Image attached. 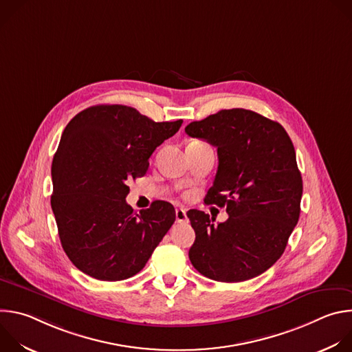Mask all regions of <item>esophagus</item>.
I'll return each instance as SVG.
<instances>
[{
  "label": "esophagus",
  "instance_id": "1",
  "mask_svg": "<svg viewBox=\"0 0 352 352\" xmlns=\"http://www.w3.org/2000/svg\"><path fill=\"white\" fill-rule=\"evenodd\" d=\"M175 219L178 223H182L186 220V212L184 209H177L175 210Z\"/></svg>",
  "mask_w": 352,
  "mask_h": 352
}]
</instances>
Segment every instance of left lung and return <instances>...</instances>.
<instances>
[{"label":"left lung","instance_id":"obj_1","mask_svg":"<svg viewBox=\"0 0 352 352\" xmlns=\"http://www.w3.org/2000/svg\"><path fill=\"white\" fill-rule=\"evenodd\" d=\"M185 132L217 147V174L205 204L227 206L228 213L219 224L205 212L186 213L196 235L190 263L223 283L265 273L283 255L300 213L302 177L288 133L245 109L193 121Z\"/></svg>","mask_w":352,"mask_h":352}]
</instances>
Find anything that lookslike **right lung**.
Masks as SVG:
<instances>
[{
	"label": "right lung",
	"instance_id": "obj_1",
	"mask_svg": "<svg viewBox=\"0 0 352 352\" xmlns=\"http://www.w3.org/2000/svg\"><path fill=\"white\" fill-rule=\"evenodd\" d=\"M181 124L102 104L65 126L52 166V209L67 256L85 274L102 281L135 276L174 224L171 204L155 200L135 212L125 197L128 182L146 174L148 157Z\"/></svg>",
	"mask_w": 352,
	"mask_h": 352
}]
</instances>
